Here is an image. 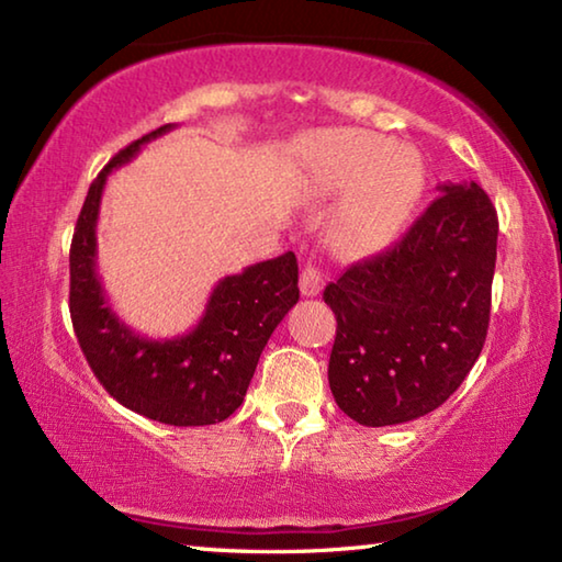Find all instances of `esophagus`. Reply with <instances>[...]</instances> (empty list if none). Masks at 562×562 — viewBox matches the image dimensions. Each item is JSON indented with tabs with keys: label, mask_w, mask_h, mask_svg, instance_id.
I'll use <instances>...</instances> for the list:
<instances>
[{
	"label": "esophagus",
	"mask_w": 562,
	"mask_h": 562,
	"mask_svg": "<svg viewBox=\"0 0 562 562\" xmlns=\"http://www.w3.org/2000/svg\"><path fill=\"white\" fill-rule=\"evenodd\" d=\"M300 292L304 297H317L322 292V272L315 262H307L300 274Z\"/></svg>",
	"instance_id": "34e87169"
}]
</instances>
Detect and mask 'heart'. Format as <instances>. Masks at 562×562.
Segmentation results:
<instances>
[{
  "label": "heart",
  "instance_id": "heart-1",
  "mask_svg": "<svg viewBox=\"0 0 562 562\" xmlns=\"http://www.w3.org/2000/svg\"><path fill=\"white\" fill-rule=\"evenodd\" d=\"M317 180L347 190L335 217V243L345 252L382 250L402 231L424 186V170L408 148L369 131H331L315 146Z\"/></svg>",
  "mask_w": 562,
  "mask_h": 562
}]
</instances>
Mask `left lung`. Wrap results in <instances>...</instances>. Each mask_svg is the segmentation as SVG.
I'll list each match as a JSON object with an SVG mask.
<instances>
[{
	"instance_id": "obj_1",
	"label": "left lung",
	"mask_w": 562,
	"mask_h": 562,
	"mask_svg": "<svg viewBox=\"0 0 562 562\" xmlns=\"http://www.w3.org/2000/svg\"><path fill=\"white\" fill-rule=\"evenodd\" d=\"M386 252L325 288L337 317L329 389L361 426L439 408L479 359L491 319L498 215L479 183H441Z\"/></svg>"
}]
</instances>
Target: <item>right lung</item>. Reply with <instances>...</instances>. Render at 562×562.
Listing matches in <instances>:
<instances>
[{
	"instance_id": "obj_1",
	"label": "right lung",
	"mask_w": 562,
	"mask_h": 562,
	"mask_svg": "<svg viewBox=\"0 0 562 562\" xmlns=\"http://www.w3.org/2000/svg\"><path fill=\"white\" fill-rule=\"evenodd\" d=\"M173 128L146 133L109 160L76 221L69 310L79 347L103 389L131 412L170 426L225 422L243 404L274 327L297 304V258L284 252L215 284L198 325L173 339H148L123 325L97 272V223L106 178L140 146Z\"/></svg>"
}]
</instances>
